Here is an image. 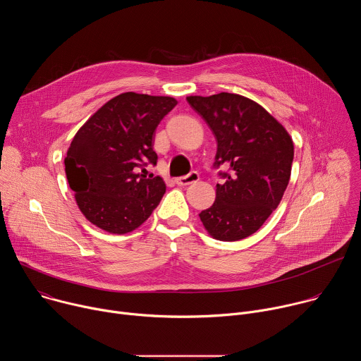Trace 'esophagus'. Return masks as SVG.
<instances>
[{"mask_svg":"<svg viewBox=\"0 0 361 361\" xmlns=\"http://www.w3.org/2000/svg\"><path fill=\"white\" fill-rule=\"evenodd\" d=\"M198 178H200L198 173H197V171H191L190 174H187V176H184V177H178V178L176 180V183H177L178 185H190V184H192V183H197Z\"/></svg>","mask_w":361,"mask_h":361,"instance_id":"esophagus-1","label":"esophagus"}]
</instances>
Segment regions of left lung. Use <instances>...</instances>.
Here are the masks:
<instances>
[{
	"instance_id": "obj_1",
	"label": "left lung",
	"mask_w": 361,
	"mask_h": 361,
	"mask_svg": "<svg viewBox=\"0 0 361 361\" xmlns=\"http://www.w3.org/2000/svg\"><path fill=\"white\" fill-rule=\"evenodd\" d=\"M188 104L217 140L214 167L226 183L216 201L200 213L207 233L220 241L243 240L277 209L288 185L294 145L287 130L255 101L231 92L190 95Z\"/></svg>"
}]
</instances>
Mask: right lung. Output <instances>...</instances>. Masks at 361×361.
<instances>
[{
  "instance_id": "obj_1",
  "label": "right lung",
  "mask_w": 361,
  "mask_h": 361,
  "mask_svg": "<svg viewBox=\"0 0 361 361\" xmlns=\"http://www.w3.org/2000/svg\"><path fill=\"white\" fill-rule=\"evenodd\" d=\"M176 106L173 97L123 92L77 131L64 164L78 209L90 223L111 234H126L160 204L166 183L141 173L148 164H157L154 134Z\"/></svg>"
}]
</instances>
